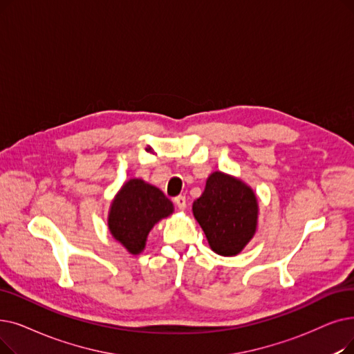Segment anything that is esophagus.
Wrapping results in <instances>:
<instances>
[{
  "label": "esophagus",
  "instance_id": "34e87169",
  "mask_svg": "<svg viewBox=\"0 0 354 354\" xmlns=\"http://www.w3.org/2000/svg\"><path fill=\"white\" fill-rule=\"evenodd\" d=\"M175 204H176V207H178L180 211H183V209L187 208V198L183 196V195L176 196V198H175Z\"/></svg>",
  "mask_w": 354,
  "mask_h": 354
}]
</instances>
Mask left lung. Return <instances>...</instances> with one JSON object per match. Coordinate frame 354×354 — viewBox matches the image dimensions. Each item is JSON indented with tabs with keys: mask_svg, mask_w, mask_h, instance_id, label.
I'll list each match as a JSON object with an SVG mask.
<instances>
[{
	"mask_svg": "<svg viewBox=\"0 0 354 354\" xmlns=\"http://www.w3.org/2000/svg\"><path fill=\"white\" fill-rule=\"evenodd\" d=\"M192 212L211 250L220 256L239 254L256 234L259 201L254 191L241 179L221 171L207 178L205 189L194 201Z\"/></svg>",
	"mask_w": 354,
	"mask_h": 354,
	"instance_id": "8db88e82",
	"label": "left lung"
}]
</instances>
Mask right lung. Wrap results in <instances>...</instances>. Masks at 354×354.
Returning <instances> with one entry per match:
<instances>
[{
	"mask_svg": "<svg viewBox=\"0 0 354 354\" xmlns=\"http://www.w3.org/2000/svg\"><path fill=\"white\" fill-rule=\"evenodd\" d=\"M175 211L171 199L140 178L122 183L109 209L111 236L130 254H140L150 230Z\"/></svg>",
	"mask_w": 354,
	"mask_h": 354,
	"instance_id": "obj_1",
	"label": "right lung"
}]
</instances>
